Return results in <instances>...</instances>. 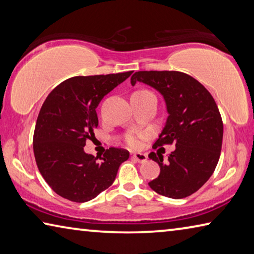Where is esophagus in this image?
Listing matches in <instances>:
<instances>
[{
  "label": "esophagus",
  "mask_w": 254,
  "mask_h": 254,
  "mask_svg": "<svg viewBox=\"0 0 254 254\" xmlns=\"http://www.w3.org/2000/svg\"><path fill=\"white\" fill-rule=\"evenodd\" d=\"M132 158L134 159V160H136L137 162H144V161H147V159H148L147 154H144V153H140V152L133 153Z\"/></svg>",
  "instance_id": "obj_1"
}]
</instances>
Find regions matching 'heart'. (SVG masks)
<instances>
[{
    "label": "heart",
    "mask_w": 254,
    "mask_h": 254,
    "mask_svg": "<svg viewBox=\"0 0 254 254\" xmlns=\"http://www.w3.org/2000/svg\"><path fill=\"white\" fill-rule=\"evenodd\" d=\"M135 93L136 94H152L151 92L145 91V89H142V91H137ZM123 139H124V142H126V144L128 148L137 149L141 147V135L136 134V133L128 132L126 135H124Z\"/></svg>",
    "instance_id": "b5f03b06"
}]
</instances>
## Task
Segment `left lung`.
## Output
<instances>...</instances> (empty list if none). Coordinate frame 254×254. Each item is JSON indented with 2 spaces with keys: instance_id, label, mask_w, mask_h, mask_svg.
I'll return each mask as SVG.
<instances>
[{
  "instance_id": "left-lung-1",
  "label": "left lung",
  "mask_w": 254,
  "mask_h": 254,
  "mask_svg": "<svg viewBox=\"0 0 254 254\" xmlns=\"http://www.w3.org/2000/svg\"><path fill=\"white\" fill-rule=\"evenodd\" d=\"M137 81L161 93L169 114L152 148L176 145L166 163L161 154L149 153L160 166L149 186L169 198L190 196L213 175L221 156L223 121L216 103L198 80L182 71H136L131 84Z\"/></svg>"
}]
</instances>
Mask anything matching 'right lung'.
<instances>
[{
  "label": "right lung",
  "mask_w": 254,
  "mask_h": 254,
  "mask_svg": "<svg viewBox=\"0 0 254 254\" xmlns=\"http://www.w3.org/2000/svg\"><path fill=\"white\" fill-rule=\"evenodd\" d=\"M76 76L59 84L46 98L33 133V152L40 174L51 189L68 200L85 203L109 188L127 150L106 149L103 157L84 151L98 126L96 107L112 89L131 76Z\"/></svg>",
  "instance_id": "obj_1"
}]
</instances>
